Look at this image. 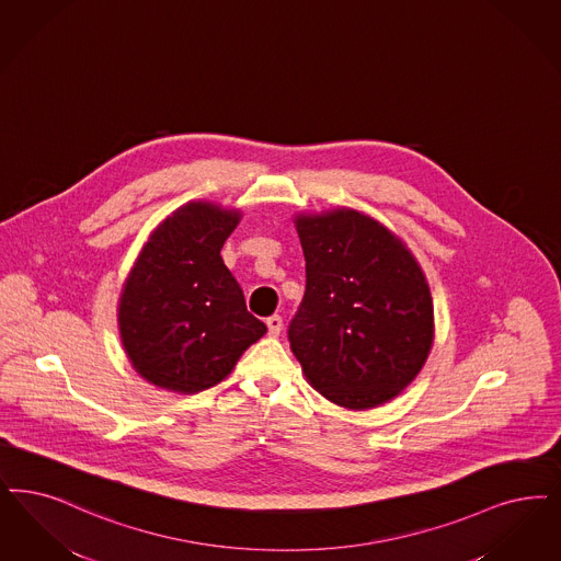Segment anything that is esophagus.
<instances>
[{
    "mask_svg": "<svg viewBox=\"0 0 561 561\" xmlns=\"http://www.w3.org/2000/svg\"><path fill=\"white\" fill-rule=\"evenodd\" d=\"M284 328V321H282V317L279 314H271L270 319H267V329H270V335H279V331Z\"/></svg>",
    "mask_w": 561,
    "mask_h": 561,
    "instance_id": "obj_1",
    "label": "esophagus"
}]
</instances>
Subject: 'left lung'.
Returning a JSON list of instances; mask_svg holds the SVG:
<instances>
[{
	"mask_svg": "<svg viewBox=\"0 0 561 561\" xmlns=\"http://www.w3.org/2000/svg\"><path fill=\"white\" fill-rule=\"evenodd\" d=\"M307 290L288 328L319 393L365 410L396 398L433 344L425 273L400 238L354 209L296 215Z\"/></svg>",
	"mask_w": 561,
	"mask_h": 561,
	"instance_id": "8db88e82",
	"label": "left lung"
}]
</instances>
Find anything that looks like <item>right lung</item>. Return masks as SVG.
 <instances>
[{
	"label": "right lung",
	"mask_w": 561,
	"mask_h": 561,
	"mask_svg": "<svg viewBox=\"0 0 561 561\" xmlns=\"http://www.w3.org/2000/svg\"><path fill=\"white\" fill-rule=\"evenodd\" d=\"M240 213L188 203L170 215L136 259L119 298L124 350L149 383L196 393L232 373L267 325L247 310L221 247Z\"/></svg>",
	"instance_id": "obj_1"
}]
</instances>
